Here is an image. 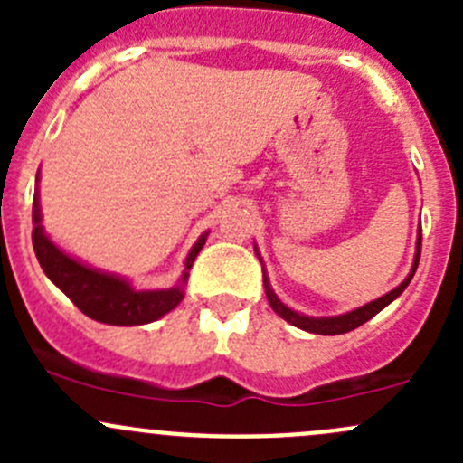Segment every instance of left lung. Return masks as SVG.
<instances>
[{
	"label": "left lung",
	"mask_w": 463,
	"mask_h": 463,
	"mask_svg": "<svg viewBox=\"0 0 463 463\" xmlns=\"http://www.w3.org/2000/svg\"><path fill=\"white\" fill-rule=\"evenodd\" d=\"M258 253V250H255ZM419 258H421V231H419V237H417V253H414V261H412V269H410V275L403 279V282L399 284L396 288H392L390 293H385V296L376 298L374 302H367V305L358 307V309L349 311V314H343V316H329V318H311V316H302L298 314V311L288 309L284 302H279V298L275 296L273 288H270L269 279H266V273H264V288H266V298H269V305L270 309L275 311V314L279 316V318H284L287 322H291L293 326H300V329L309 331V334H322V335H338V334H347V331L356 329V326L365 325L367 320H372L378 311L385 309L387 305H390L392 300H396V298L401 296V293L405 291V287L410 284V279H412V275L417 273V266H419Z\"/></svg>",
	"instance_id": "obj_1"
}]
</instances>
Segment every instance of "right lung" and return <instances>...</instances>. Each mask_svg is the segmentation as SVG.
I'll use <instances>...</instances> for the list:
<instances>
[{
	"instance_id": "add662e5",
	"label": "right lung",
	"mask_w": 463,
	"mask_h": 463,
	"mask_svg": "<svg viewBox=\"0 0 463 463\" xmlns=\"http://www.w3.org/2000/svg\"><path fill=\"white\" fill-rule=\"evenodd\" d=\"M37 181H40V175H37ZM33 226H35L33 228V249H35V258L46 278L89 318L118 326L147 325L175 309L184 300V284L188 282V270L193 269V261L197 260L199 250L205 244V237H208V232H203L197 244L190 249L188 258H185V270L176 287L161 288V291H137L128 279L102 273V270L73 260L46 237L44 226H42L37 190L33 197Z\"/></svg>"
}]
</instances>
